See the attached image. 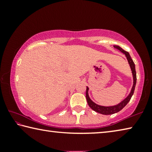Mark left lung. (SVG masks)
I'll use <instances>...</instances> for the list:
<instances>
[{
  "label": "left lung",
  "mask_w": 152,
  "mask_h": 152,
  "mask_svg": "<svg viewBox=\"0 0 152 152\" xmlns=\"http://www.w3.org/2000/svg\"><path fill=\"white\" fill-rule=\"evenodd\" d=\"M113 47H114L115 49H117V50H119L125 56V57L128 61V63L129 64L131 70H132L133 82L132 88L131 89V91L129 92V94L127 95V96L125 98V99H123V101H121L119 103H118L115 105H113V106H102V105H99L96 103H95L94 102L92 101L91 98H90L88 95L89 88L88 86H86V98L87 102H88L89 107H91L92 110H94V111L101 113L102 115H112V114H114V113H118L119 111H120L121 110H122L123 108L127 105L128 102H129L131 99H132L133 94L134 93L135 87L136 85V81H137L135 64L133 62L132 58H131L129 53L127 51L123 50L121 48L119 47V46L114 45Z\"/></svg>",
  "instance_id": "left-lung-1"
}]
</instances>
